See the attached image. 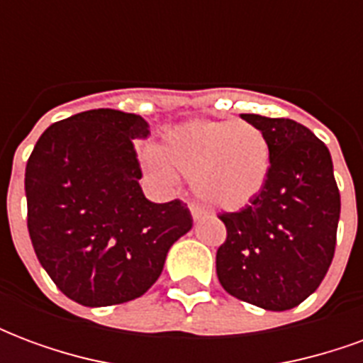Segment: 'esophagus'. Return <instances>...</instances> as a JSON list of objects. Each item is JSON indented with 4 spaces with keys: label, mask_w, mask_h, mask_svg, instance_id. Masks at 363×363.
<instances>
[{
    "label": "esophagus",
    "mask_w": 363,
    "mask_h": 363,
    "mask_svg": "<svg viewBox=\"0 0 363 363\" xmlns=\"http://www.w3.org/2000/svg\"><path fill=\"white\" fill-rule=\"evenodd\" d=\"M189 208H190V213H192V218H194V220H200V218H204L206 216V210H202L200 206L190 204Z\"/></svg>",
    "instance_id": "obj_1"
}]
</instances>
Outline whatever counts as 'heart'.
<instances>
[{"mask_svg":"<svg viewBox=\"0 0 363 363\" xmlns=\"http://www.w3.org/2000/svg\"><path fill=\"white\" fill-rule=\"evenodd\" d=\"M143 165L157 181L171 184L177 173L192 174L200 200L221 210L249 204L267 184L270 145L249 122L186 120L165 128L155 147L142 153Z\"/></svg>","mask_w":363,"mask_h":363,"instance_id":"heart-1","label":"heart"}]
</instances>
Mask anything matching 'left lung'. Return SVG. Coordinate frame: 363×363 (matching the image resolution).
<instances>
[{"label":"left lung","instance_id":"left-lung-1","mask_svg":"<svg viewBox=\"0 0 363 363\" xmlns=\"http://www.w3.org/2000/svg\"><path fill=\"white\" fill-rule=\"evenodd\" d=\"M270 145L267 184L239 212L220 213L228 237L216 255L223 289L267 311H286L311 296L336 247L340 192L328 147L289 118L241 114Z\"/></svg>","mask_w":363,"mask_h":363}]
</instances>
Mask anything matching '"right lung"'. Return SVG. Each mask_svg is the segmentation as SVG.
Listing matches in <instances>:
<instances>
[{
	"mask_svg": "<svg viewBox=\"0 0 363 363\" xmlns=\"http://www.w3.org/2000/svg\"><path fill=\"white\" fill-rule=\"evenodd\" d=\"M150 124L132 112L95 108L54 122L27 161V228L36 259L58 289L85 307L143 296L167 252L189 233L184 202L143 196L134 140Z\"/></svg>",
	"mask_w": 363,
	"mask_h": 363,
	"instance_id": "1",
	"label": "right lung"
}]
</instances>
